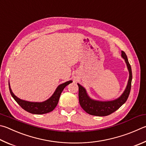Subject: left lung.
<instances>
[{"mask_svg":"<svg viewBox=\"0 0 146 146\" xmlns=\"http://www.w3.org/2000/svg\"><path fill=\"white\" fill-rule=\"evenodd\" d=\"M121 56L125 60L129 75L126 89L121 96L118 98L112 101H105V102L92 100L88 96L86 89L81 85L77 84L78 86L79 103L81 107L89 114L96 116L108 115L119 109L126 102L131 90L132 72L131 66L128 62L125 52L121 51Z\"/></svg>","mask_w":146,"mask_h":146,"instance_id":"1","label":"left lung"}]
</instances>
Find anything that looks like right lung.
Here are the masks:
<instances>
[{"label": "right lung", "mask_w": 146, "mask_h": 146, "mask_svg": "<svg viewBox=\"0 0 146 146\" xmlns=\"http://www.w3.org/2000/svg\"><path fill=\"white\" fill-rule=\"evenodd\" d=\"M71 82H72V80H70L59 85L57 87L56 90L55 91L54 93L52 94V96L49 99L43 102H31L18 98L12 92V90L11 89L9 85V88L12 97L23 109H24L29 113H33V114H43V113L52 112L56 107L61 92L64 90L66 86H67L68 84H70Z\"/></svg>", "instance_id": "right-lung-1"}]
</instances>
